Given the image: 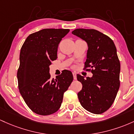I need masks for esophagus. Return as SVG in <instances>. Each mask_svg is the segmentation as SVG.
Here are the masks:
<instances>
[{"label":"esophagus","mask_w":134,"mask_h":134,"mask_svg":"<svg viewBox=\"0 0 134 134\" xmlns=\"http://www.w3.org/2000/svg\"><path fill=\"white\" fill-rule=\"evenodd\" d=\"M73 79L75 80L76 79V72H73Z\"/></svg>","instance_id":"obj_1"}]
</instances>
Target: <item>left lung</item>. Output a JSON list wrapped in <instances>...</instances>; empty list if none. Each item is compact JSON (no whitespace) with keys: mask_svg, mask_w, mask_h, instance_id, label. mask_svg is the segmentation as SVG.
Returning a JSON list of instances; mask_svg holds the SVG:
<instances>
[{"mask_svg":"<svg viewBox=\"0 0 134 134\" xmlns=\"http://www.w3.org/2000/svg\"><path fill=\"white\" fill-rule=\"evenodd\" d=\"M72 34L85 40L88 46L84 70L91 67V78L76 75L82 84L78 93L84 109L94 114H101L111 106L120 87V63L113 41L94 29L79 28Z\"/></svg>","mask_w":134,"mask_h":134,"instance_id":"obj_1","label":"left lung"}]
</instances>
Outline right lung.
Listing matches in <instances>:
<instances>
[{"mask_svg": "<svg viewBox=\"0 0 134 134\" xmlns=\"http://www.w3.org/2000/svg\"><path fill=\"white\" fill-rule=\"evenodd\" d=\"M69 29L47 28L31 34L22 46L17 77L21 95L32 111L40 115L54 113L61 107L63 95L73 80L64 70L51 79L49 66L58 58L59 43Z\"/></svg>", "mask_w": 134, "mask_h": 134, "instance_id": "right-lung-1", "label": "right lung"}]
</instances>
